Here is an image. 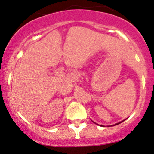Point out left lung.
<instances>
[{
    "label": "left lung",
    "mask_w": 154,
    "mask_h": 154,
    "mask_svg": "<svg viewBox=\"0 0 154 154\" xmlns=\"http://www.w3.org/2000/svg\"><path fill=\"white\" fill-rule=\"evenodd\" d=\"M122 122H123V121H122ZM122 122H120V123H122ZM120 123H116V124H115V125H118V124H119ZM115 125H114V126H115Z\"/></svg>",
    "instance_id": "1"
}]
</instances>
